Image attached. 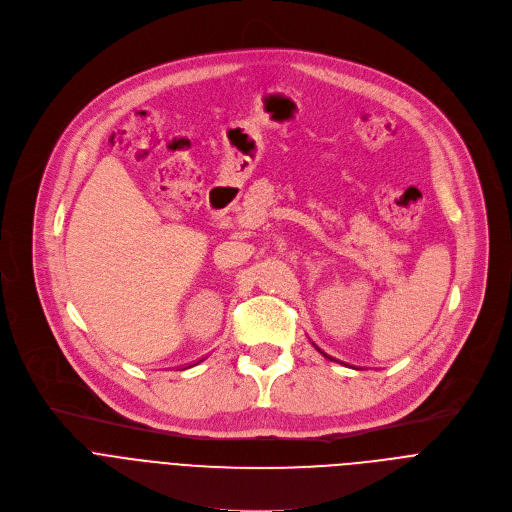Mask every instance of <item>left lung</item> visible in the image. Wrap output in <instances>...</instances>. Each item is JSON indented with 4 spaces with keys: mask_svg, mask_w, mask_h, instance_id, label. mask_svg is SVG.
Instances as JSON below:
<instances>
[{
    "mask_svg": "<svg viewBox=\"0 0 512 512\" xmlns=\"http://www.w3.org/2000/svg\"><path fill=\"white\" fill-rule=\"evenodd\" d=\"M318 350H320V348H318ZM320 352H322V350H320ZM322 354H324V352H322ZM324 356H326V358H330V356H328V354H324Z\"/></svg>",
    "mask_w": 512,
    "mask_h": 512,
    "instance_id": "1",
    "label": "left lung"
}]
</instances>
